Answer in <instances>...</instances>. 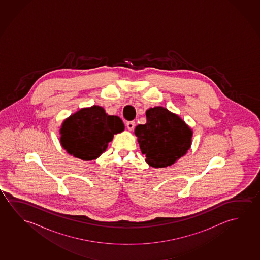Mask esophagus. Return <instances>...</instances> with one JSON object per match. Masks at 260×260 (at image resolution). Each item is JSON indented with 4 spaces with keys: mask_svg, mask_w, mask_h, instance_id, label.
<instances>
[{
    "mask_svg": "<svg viewBox=\"0 0 260 260\" xmlns=\"http://www.w3.org/2000/svg\"><path fill=\"white\" fill-rule=\"evenodd\" d=\"M135 126H136V123H135L134 121H131V122H127V124H126V127H127V129L129 130V131H132V130H134Z\"/></svg>",
    "mask_w": 260,
    "mask_h": 260,
    "instance_id": "esophagus-1",
    "label": "esophagus"
}]
</instances>
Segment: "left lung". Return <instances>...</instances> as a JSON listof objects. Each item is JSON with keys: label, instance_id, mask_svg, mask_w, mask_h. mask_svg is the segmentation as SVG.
I'll return each instance as SVG.
<instances>
[{"label": "left lung", "instance_id": "obj_1", "mask_svg": "<svg viewBox=\"0 0 260 260\" xmlns=\"http://www.w3.org/2000/svg\"><path fill=\"white\" fill-rule=\"evenodd\" d=\"M146 124L135 129L145 161L153 168H165L184 156L191 146L193 132L180 116L162 107L146 110Z\"/></svg>", "mask_w": 260, "mask_h": 260}]
</instances>
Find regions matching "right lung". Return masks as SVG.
Instances as JSON below:
<instances>
[{
  "label": "right lung",
  "mask_w": 260,
  "mask_h": 260,
  "mask_svg": "<svg viewBox=\"0 0 260 260\" xmlns=\"http://www.w3.org/2000/svg\"><path fill=\"white\" fill-rule=\"evenodd\" d=\"M120 117L107 115L103 107H84L63 121L59 129L62 147L83 161L99 158L107 150L114 135L123 132Z\"/></svg>",
  "instance_id": "1"
}]
</instances>
